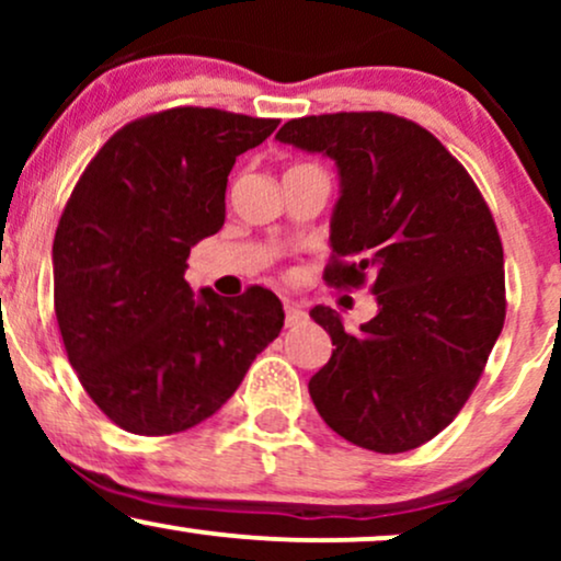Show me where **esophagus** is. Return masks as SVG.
Returning a JSON list of instances; mask_svg holds the SVG:
<instances>
[{"label": "esophagus", "mask_w": 561, "mask_h": 561, "mask_svg": "<svg viewBox=\"0 0 561 561\" xmlns=\"http://www.w3.org/2000/svg\"><path fill=\"white\" fill-rule=\"evenodd\" d=\"M302 319H306V313L300 311V306H295V302L285 300V321H287V327H295V324H300Z\"/></svg>", "instance_id": "34e87169"}]
</instances>
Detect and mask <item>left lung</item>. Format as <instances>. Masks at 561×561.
I'll use <instances>...</instances> for the list:
<instances>
[{"mask_svg": "<svg viewBox=\"0 0 561 561\" xmlns=\"http://www.w3.org/2000/svg\"><path fill=\"white\" fill-rule=\"evenodd\" d=\"M276 139L337 163L324 282L369 285L379 302L356 334L332 308L311 311L334 345L308 382L313 405L353 446L420 448L459 414L504 330V248L491 208L465 165L401 115H306Z\"/></svg>", "mask_w": 561, "mask_h": 561, "instance_id": "obj_1", "label": "left lung"}]
</instances>
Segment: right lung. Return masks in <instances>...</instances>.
<instances>
[{"instance_id":"add662e5","label":"right lung","mask_w":561,"mask_h":561,"mask_svg":"<svg viewBox=\"0 0 561 561\" xmlns=\"http://www.w3.org/2000/svg\"><path fill=\"white\" fill-rule=\"evenodd\" d=\"M276 118L169 107L113 134L55 231V317L68 362L102 414L134 435L214 416L285 324L272 289L218 298L186 285L192 244L227 218L237 156Z\"/></svg>"}]
</instances>
